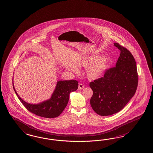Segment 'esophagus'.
Here are the masks:
<instances>
[{
    "instance_id": "1",
    "label": "esophagus",
    "mask_w": 153,
    "mask_h": 153,
    "mask_svg": "<svg viewBox=\"0 0 153 153\" xmlns=\"http://www.w3.org/2000/svg\"><path fill=\"white\" fill-rule=\"evenodd\" d=\"M84 88V85L82 83H79V85H78V89H82Z\"/></svg>"
}]
</instances>
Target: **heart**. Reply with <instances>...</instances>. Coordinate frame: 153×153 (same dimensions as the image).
<instances>
[{"instance_id": "1", "label": "heart", "mask_w": 153, "mask_h": 153, "mask_svg": "<svg viewBox=\"0 0 153 153\" xmlns=\"http://www.w3.org/2000/svg\"><path fill=\"white\" fill-rule=\"evenodd\" d=\"M108 62L109 59L108 57L94 54L82 58L79 61V65L84 68L88 67L86 71L88 78L95 80L102 76L108 68ZM70 70L75 73L79 72V69L76 66H74Z\"/></svg>"}]
</instances>
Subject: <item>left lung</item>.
I'll use <instances>...</instances> for the list:
<instances>
[{
	"mask_svg": "<svg viewBox=\"0 0 153 153\" xmlns=\"http://www.w3.org/2000/svg\"><path fill=\"white\" fill-rule=\"evenodd\" d=\"M120 51L116 66L105 71L104 76L89 83L93 91L90 104L94 112L101 116L120 111L134 95L138 85L135 59L128 49L118 43Z\"/></svg>",
	"mask_w": 153,
	"mask_h": 153,
	"instance_id": "8db88e82",
	"label": "left lung"
}]
</instances>
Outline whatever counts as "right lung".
I'll use <instances>...</instances> for the list:
<instances>
[{"instance_id": "1", "label": "right lung", "mask_w": 153, "mask_h": 153, "mask_svg": "<svg viewBox=\"0 0 153 153\" xmlns=\"http://www.w3.org/2000/svg\"><path fill=\"white\" fill-rule=\"evenodd\" d=\"M78 87L76 80L58 81L51 98L38 104L27 103L20 97L13 87L20 101L30 112L46 118H54L62 113L69 102L70 94L75 91Z\"/></svg>"}]
</instances>
